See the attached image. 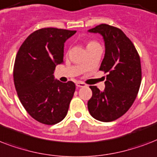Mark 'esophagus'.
I'll return each mask as SVG.
<instances>
[{"label": "esophagus", "instance_id": "obj_1", "mask_svg": "<svg viewBox=\"0 0 157 157\" xmlns=\"http://www.w3.org/2000/svg\"><path fill=\"white\" fill-rule=\"evenodd\" d=\"M76 86L77 87H84V86H86V84L84 82H81V81H77L76 83Z\"/></svg>", "mask_w": 157, "mask_h": 157}]
</instances>
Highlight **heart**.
<instances>
[{"instance_id":"1","label":"heart","mask_w":157,"mask_h":157,"mask_svg":"<svg viewBox=\"0 0 157 157\" xmlns=\"http://www.w3.org/2000/svg\"><path fill=\"white\" fill-rule=\"evenodd\" d=\"M94 44H97V42H95V41H88V42H87V47H88V46H90V45H94Z\"/></svg>"}]
</instances>
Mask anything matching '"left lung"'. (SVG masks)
<instances>
[{"instance_id": "obj_1", "label": "left lung", "mask_w": 157, "mask_h": 157, "mask_svg": "<svg viewBox=\"0 0 157 157\" xmlns=\"http://www.w3.org/2000/svg\"><path fill=\"white\" fill-rule=\"evenodd\" d=\"M88 32L103 36L105 55L99 70L107 73L104 90L90 86L92 97L88 101L89 112L98 121H112L122 117L136 98L142 80L140 58L119 28L103 23Z\"/></svg>"}]
</instances>
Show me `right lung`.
<instances>
[{"label":"right lung","instance_id":"add662e5","mask_svg":"<svg viewBox=\"0 0 157 157\" xmlns=\"http://www.w3.org/2000/svg\"><path fill=\"white\" fill-rule=\"evenodd\" d=\"M76 31L41 28L28 36L19 48L13 66L18 98L31 117L45 124L64 119L76 86L54 80V71L63 63L64 43Z\"/></svg>","mask_w":157,"mask_h":157}]
</instances>
